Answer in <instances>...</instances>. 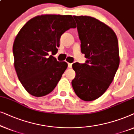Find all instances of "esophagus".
Instances as JSON below:
<instances>
[{"mask_svg":"<svg viewBox=\"0 0 134 134\" xmlns=\"http://www.w3.org/2000/svg\"><path fill=\"white\" fill-rule=\"evenodd\" d=\"M72 64L68 63V67H69V68H71V67H72Z\"/></svg>","mask_w":134,"mask_h":134,"instance_id":"obj_1","label":"esophagus"}]
</instances>
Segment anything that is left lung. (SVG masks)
Returning <instances> with one entry per match:
<instances>
[{
	"mask_svg": "<svg viewBox=\"0 0 134 134\" xmlns=\"http://www.w3.org/2000/svg\"><path fill=\"white\" fill-rule=\"evenodd\" d=\"M81 51L88 59L73 64L75 77L72 81L75 94L85 101L100 97L113 81L119 65L118 41L110 27L91 16H74Z\"/></svg>",
	"mask_w": 134,
	"mask_h": 134,
	"instance_id": "obj_1",
	"label": "left lung"
}]
</instances>
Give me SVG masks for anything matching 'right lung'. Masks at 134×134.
<instances>
[{
    "label": "right lung",
    "mask_w": 134,
    "mask_h": 134,
    "mask_svg": "<svg viewBox=\"0 0 134 134\" xmlns=\"http://www.w3.org/2000/svg\"><path fill=\"white\" fill-rule=\"evenodd\" d=\"M71 15L37 16L26 23L14 41V65L25 90L35 97L46 96L56 86L67 67L48 53H56L60 36L75 28Z\"/></svg>",
    "instance_id": "obj_1"
}]
</instances>
